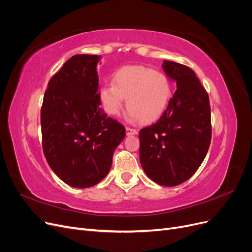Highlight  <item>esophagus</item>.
Returning a JSON list of instances; mask_svg holds the SVG:
<instances>
[{"mask_svg": "<svg viewBox=\"0 0 252 252\" xmlns=\"http://www.w3.org/2000/svg\"><path fill=\"white\" fill-rule=\"evenodd\" d=\"M136 133H138V131H136L135 129L126 127V134H127V135H134V134H136Z\"/></svg>", "mask_w": 252, "mask_h": 252, "instance_id": "34e87169", "label": "esophagus"}]
</instances>
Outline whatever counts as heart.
<instances>
[{
  "label": "heart",
  "mask_w": 252,
  "mask_h": 252,
  "mask_svg": "<svg viewBox=\"0 0 252 252\" xmlns=\"http://www.w3.org/2000/svg\"><path fill=\"white\" fill-rule=\"evenodd\" d=\"M171 94V82L165 73L145 66H127L101 88L100 100L106 113L118 116L127 98L129 120L151 123L164 113Z\"/></svg>",
  "instance_id": "obj_1"
}]
</instances>
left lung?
I'll return each instance as SVG.
<instances>
[{
  "instance_id": "1",
  "label": "left lung",
  "mask_w": 252,
  "mask_h": 252,
  "mask_svg": "<svg viewBox=\"0 0 252 252\" xmlns=\"http://www.w3.org/2000/svg\"><path fill=\"white\" fill-rule=\"evenodd\" d=\"M163 69L177 83V90L158 121L141 129L140 161L152 181L175 186L191 178L207 155L210 105L191 68L165 60Z\"/></svg>"
}]
</instances>
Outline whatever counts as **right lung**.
I'll list each match as a JSON object with an SVG mask.
<instances>
[{"label": "right lung", "instance_id": "obj_1", "mask_svg": "<svg viewBox=\"0 0 252 252\" xmlns=\"http://www.w3.org/2000/svg\"><path fill=\"white\" fill-rule=\"evenodd\" d=\"M100 56L75 55L53 75L41 109L42 145L50 168L68 185L86 188L110 170L125 128L101 108Z\"/></svg>", "mask_w": 252, "mask_h": 252}]
</instances>
